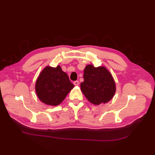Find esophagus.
I'll list each match as a JSON object with an SVG mask.
<instances>
[{
    "mask_svg": "<svg viewBox=\"0 0 155 155\" xmlns=\"http://www.w3.org/2000/svg\"><path fill=\"white\" fill-rule=\"evenodd\" d=\"M79 82L78 81H75L74 82H73V84H74L75 86H78L79 85Z\"/></svg>",
    "mask_w": 155,
    "mask_h": 155,
    "instance_id": "esophagus-1",
    "label": "esophagus"
}]
</instances>
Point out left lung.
I'll use <instances>...</instances> for the list:
<instances>
[{
    "mask_svg": "<svg viewBox=\"0 0 155 155\" xmlns=\"http://www.w3.org/2000/svg\"><path fill=\"white\" fill-rule=\"evenodd\" d=\"M84 81L80 84L82 93L91 103L99 105L109 102L116 91V82L105 67L87 64L84 70Z\"/></svg>",
    "mask_w": 155,
    "mask_h": 155,
    "instance_id": "8db88e82",
    "label": "left lung"
}]
</instances>
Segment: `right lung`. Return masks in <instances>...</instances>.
I'll return each instance as SVG.
<instances>
[{
  "label": "right lung",
  "mask_w": 155,
  "mask_h": 155,
  "mask_svg": "<svg viewBox=\"0 0 155 155\" xmlns=\"http://www.w3.org/2000/svg\"><path fill=\"white\" fill-rule=\"evenodd\" d=\"M74 87L60 65L56 67L46 66L36 80L35 91L41 102L56 106L64 101Z\"/></svg>",
  "instance_id": "add662e5"
}]
</instances>
